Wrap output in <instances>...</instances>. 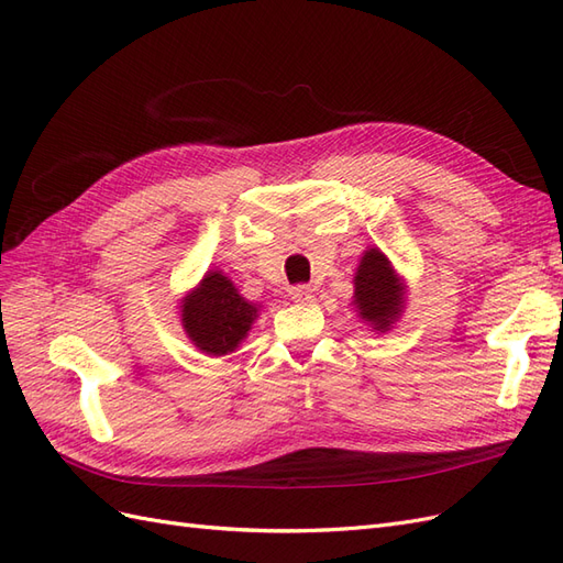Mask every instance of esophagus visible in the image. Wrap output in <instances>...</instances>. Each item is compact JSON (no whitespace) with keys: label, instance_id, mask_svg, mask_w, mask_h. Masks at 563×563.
Here are the masks:
<instances>
[{"label":"esophagus","instance_id":"esophagus-1","mask_svg":"<svg viewBox=\"0 0 563 563\" xmlns=\"http://www.w3.org/2000/svg\"><path fill=\"white\" fill-rule=\"evenodd\" d=\"M291 300L294 302H312L314 300V291H312L310 286L298 284V286L291 288Z\"/></svg>","mask_w":563,"mask_h":563}]
</instances>
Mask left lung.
I'll use <instances>...</instances> for the list:
<instances>
[{"label": "left lung", "mask_w": 563, "mask_h": 563, "mask_svg": "<svg viewBox=\"0 0 563 563\" xmlns=\"http://www.w3.org/2000/svg\"><path fill=\"white\" fill-rule=\"evenodd\" d=\"M406 288L380 249L364 251L354 275V308L371 329L389 331L404 310Z\"/></svg>", "instance_id": "1"}]
</instances>
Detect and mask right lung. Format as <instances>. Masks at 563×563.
Listing matches in <instances>:
<instances>
[{
	"instance_id": "add662e5",
	"label": "right lung",
	"mask_w": 563,
	"mask_h": 563,
	"mask_svg": "<svg viewBox=\"0 0 563 563\" xmlns=\"http://www.w3.org/2000/svg\"><path fill=\"white\" fill-rule=\"evenodd\" d=\"M261 305L240 296L236 286L220 269L203 275L195 291L180 305V323L203 354L223 356L234 352L258 319Z\"/></svg>"
}]
</instances>
